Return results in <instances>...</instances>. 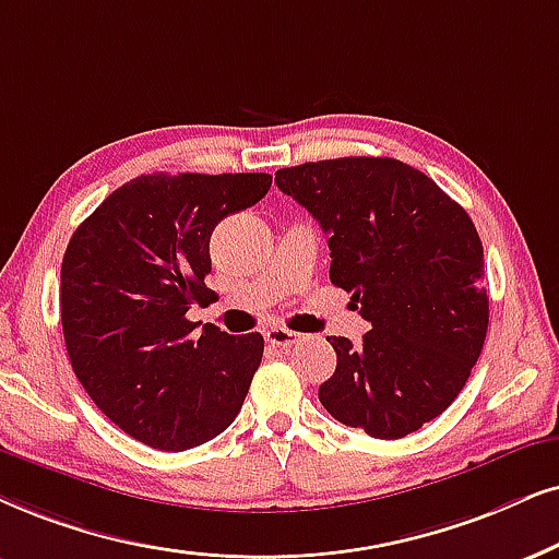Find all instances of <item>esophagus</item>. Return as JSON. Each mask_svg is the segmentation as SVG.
I'll return each mask as SVG.
<instances>
[{"instance_id":"34e87169","label":"esophagus","mask_w":559,"mask_h":559,"mask_svg":"<svg viewBox=\"0 0 559 559\" xmlns=\"http://www.w3.org/2000/svg\"><path fill=\"white\" fill-rule=\"evenodd\" d=\"M265 341L273 345V348H292V345L301 343L299 332H292L286 328H271L265 330Z\"/></svg>"}]
</instances>
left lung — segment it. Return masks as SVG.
I'll return each instance as SVG.
<instances>
[{"mask_svg":"<svg viewBox=\"0 0 559 559\" xmlns=\"http://www.w3.org/2000/svg\"><path fill=\"white\" fill-rule=\"evenodd\" d=\"M275 186L320 222L330 281L371 324L358 345L328 337L337 366L320 386L322 407L373 438L438 418L467 384L490 322L467 211L392 157L304 162L278 169Z\"/></svg>","mask_w":559,"mask_h":559,"instance_id":"8db88e82","label":"left lung"}]
</instances>
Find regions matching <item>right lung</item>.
<instances>
[{
	"mask_svg": "<svg viewBox=\"0 0 559 559\" xmlns=\"http://www.w3.org/2000/svg\"><path fill=\"white\" fill-rule=\"evenodd\" d=\"M265 173H154L126 182L76 227L61 263V328L90 400L152 449L186 451L235 423L263 335L188 320L209 296V239L255 206Z\"/></svg>",
	"mask_w": 559,
	"mask_h": 559,
	"instance_id": "add662e5",
	"label": "right lung"
}]
</instances>
